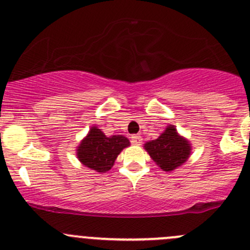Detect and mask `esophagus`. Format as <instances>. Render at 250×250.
<instances>
[{
    "instance_id": "34e87169",
    "label": "esophagus",
    "mask_w": 250,
    "mask_h": 250,
    "mask_svg": "<svg viewBox=\"0 0 250 250\" xmlns=\"http://www.w3.org/2000/svg\"><path fill=\"white\" fill-rule=\"evenodd\" d=\"M130 140H132V143L135 144V145H140L141 141H143V138L140 137V134H134L130 137Z\"/></svg>"
}]
</instances>
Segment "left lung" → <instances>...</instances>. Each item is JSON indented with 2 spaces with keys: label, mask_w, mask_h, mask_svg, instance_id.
Masks as SVG:
<instances>
[{
  "label": "left lung",
  "mask_w": 250,
  "mask_h": 250,
  "mask_svg": "<svg viewBox=\"0 0 250 250\" xmlns=\"http://www.w3.org/2000/svg\"><path fill=\"white\" fill-rule=\"evenodd\" d=\"M145 150L165 172H172L188 161L191 153V145L185 138L180 137L176 128L170 125L155 140L144 145Z\"/></svg>",
  "instance_id": "1"
}]
</instances>
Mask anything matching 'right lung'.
<instances>
[{
    "label": "right lung",
    "mask_w": 250,
    "mask_h": 250,
    "mask_svg": "<svg viewBox=\"0 0 250 250\" xmlns=\"http://www.w3.org/2000/svg\"><path fill=\"white\" fill-rule=\"evenodd\" d=\"M130 143L123 135L106 137L98 127H92L77 147V158L85 167L99 173L112 168L121 151Z\"/></svg>",
    "instance_id": "right-lung-1"
}]
</instances>
